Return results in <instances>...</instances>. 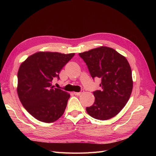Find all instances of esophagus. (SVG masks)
I'll use <instances>...</instances> for the list:
<instances>
[{
  "label": "esophagus",
  "mask_w": 156,
  "mask_h": 156,
  "mask_svg": "<svg viewBox=\"0 0 156 156\" xmlns=\"http://www.w3.org/2000/svg\"><path fill=\"white\" fill-rule=\"evenodd\" d=\"M83 92H84V90H82L80 92H74V94L76 96H80L82 93H83Z\"/></svg>",
  "instance_id": "34e87169"
}]
</instances>
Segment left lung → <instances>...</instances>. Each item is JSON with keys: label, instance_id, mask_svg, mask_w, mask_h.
I'll list each match as a JSON object with an SVG mask.
<instances>
[{"label": "left lung", "instance_id": "1", "mask_svg": "<svg viewBox=\"0 0 156 156\" xmlns=\"http://www.w3.org/2000/svg\"><path fill=\"white\" fill-rule=\"evenodd\" d=\"M92 78H101V90L93 92L94 104L86 110L98 120L114 117L128 102L133 89L131 69L124 56L108 47L79 54Z\"/></svg>", "mask_w": 156, "mask_h": 156}]
</instances>
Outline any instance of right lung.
<instances>
[{
    "label": "right lung",
    "instance_id": "1",
    "mask_svg": "<svg viewBox=\"0 0 156 156\" xmlns=\"http://www.w3.org/2000/svg\"><path fill=\"white\" fill-rule=\"evenodd\" d=\"M74 55L37 52L20 66L17 74L19 100L37 120L53 122L64 114L70 95L54 88L51 82L54 78L59 80L61 69Z\"/></svg>",
    "mask_w": 156,
    "mask_h": 156
}]
</instances>
